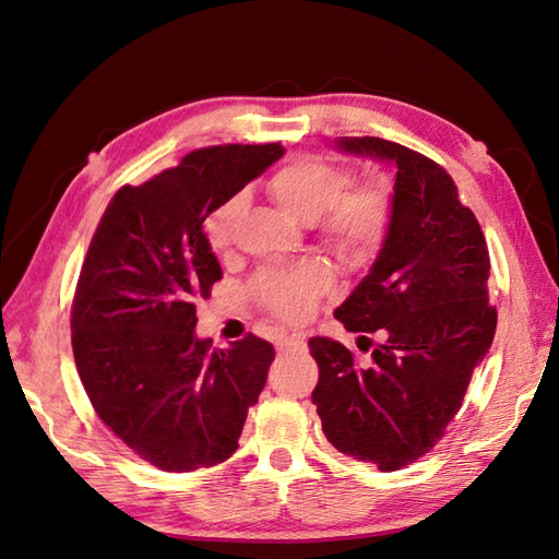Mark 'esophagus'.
<instances>
[{"label": "esophagus", "instance_id": "obj_1", "mask_svg": "<svg viewBox=\"0 0 559 559\" xmlns=\"http://www.w3.org/2000/svg\"><path fill=\"white\" fill-rule=\"evenodd\" d=\"M301 344H304V336H301V334H280V336L275 338V348H277L280 353L289 350V348H294V346H301Z\"/></svg>", "mask_w": 559, "mask_h": 559}]
</instances>
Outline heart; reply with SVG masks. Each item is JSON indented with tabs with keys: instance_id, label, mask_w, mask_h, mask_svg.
I'll return each instance as SVG.
<instances>
[{
	"instance_id": "1",
	"label": "heart",
	"mask_w": 559,
	"mask_h": 559,
	"mask_svg": "<svg viewBox=\"0 0 559 559\" xmlns=\"http://www.w3.org/2000/svg\"><path fill=\"white\" fill-rule=\"evenodd\" d=\"M346 170L322 158L304 156L284 163L267 180V194L298 223L316 225L324 243L346 258L374 253L391 225V192L382 182L349 187ZM241 201L229 199L215 209L203 225L209 247L223 253L235 237ZM330 272L306 263L289 270H265L251 284L253 296L277 318L298 322L330 289Z\"/></svg>"
}]
</instances>
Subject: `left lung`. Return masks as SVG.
<instances>
[{"mask_svg": "<svg viewBox=\"0 0 559 559\" xmlns=\"http://www.w3.org/2000/svg\"><path fill=\"white\" fill-rule=\"evenodd\" d=\"M336 148L396 170L382 249L334 310L348 332H379L384 342L360 367L344 344L312 336L320 367L312 403L338 453L393 472L443 437L493 344L491 261L479 223L439 163L379 138H338Z\"/></svg>", "mask_w": 559, "mask_h": 559, "instance_id": "8db88e82", "label": "left lung"}]
</instances>
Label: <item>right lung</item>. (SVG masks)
Returning a JSON list of instances; mask_svg holds the SVG:
<instances>
[{
    "mask_svg": "<svg viewBox=\"0 0 559 559\" xmlns=\"http://www.w3.org/2000/svg\"><path fill=\"white\" fill-rule=\"evenodd\" d=\"M282 144H225L118 189L75 287L73 356L94 411L134 453L166 472L225 462L275 348L253 334L213 348L197 298L223 277L203 221L282 158Z\"/></svg>",
    "mask_w": 559,
    "mask_h": 559,
    "instance_id": "obj_1",
    "label": "right lung"
}]
</instances>
